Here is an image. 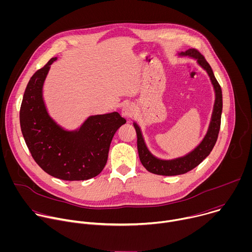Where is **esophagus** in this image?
<instances>
[{
  "label": "esophagus",
  "mask_w": 252,
  "mask_h": 252,
  "mask_svg": "<svg viewBox=\"0 0 252 252\" xmlns=\"http://www.w3.org/2000/svg\"><path fill=\"white\" fill-rule=\"evenodd\" d=\"M135 110L132 104H126L123 106L122 109V115L123 117H125L126 119H130L132 118V116L134 115Z\"/></svg>",
  "instance_id": "esophagus-1"
}]
</instances>
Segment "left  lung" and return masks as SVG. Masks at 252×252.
Wrapping results in <instances>:
<instances>
[{
    "label": "left lung",
    "mask_w": 252,
    "mask_h": 252,
    "mask_svg": "<svg viewBox=\"0 0 252 252\" xmlns=\"http://www.w3.org/2000/svg\"><path fill=\"white\" fill-rule=\"evenodd\" d=\"M179 56H189L195 59L198 64H200V66H202L207 71L215 92V101L209 127L202 141L189 155L175 159L163 160L153 156L146 146V142L143 140L139 126L135 123H133V126L135 128L137 136V151L140 162L150 172L158 175H178L187 173L188 171L193 169L210 154L213 147L215 146V142L218 140L220 129L222 93L221 88L217 79H215L209 63L206 62L204 57L195 49H189L186 52H182Z\"/></svg>",
    "instance_id": "obj_1"
}]
</instances>
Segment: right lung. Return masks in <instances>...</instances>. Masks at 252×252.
I'll return each mask as SVG.
<instances>
[{"label": "right lung", "mask_w": 252, "mask_h": 252, "mask_svg": "<svg viewBox=\"0 0 252 252\" xmlns=\"http://www.w3.org/2000/svg\"><path fill=\"white\" fill-rule=\"evenodd\" d=\"M52 58L30 79L21 104L20 124L27 147L40 167L63 181H86L103 169L112 139L126 123L117 112L92 116L73 131L64 130L48 114L43 86Z\"/></svg>", "instance_id": "right-lung-1"}]
</instances>
